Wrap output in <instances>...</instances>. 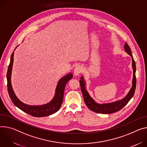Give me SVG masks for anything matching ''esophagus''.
Returning a JSON list of instances; mask_svg holds the SVG:
<instances>
[{"label":"esophagus","instance_id":"1","mask_svg":"<svg viewBox=\"0 0 147 147\" xmlns=\"http://www.w3.org/2000/svg\"><path fill=\"white\" fill-rule=\"evenodd\" d=\"M83 71V68L81 65H78L75 68L74 70V74L76 76H78L80 74L82 73Z\"/></svg>","mask_w":147,"mask_h":147}]
</instances>
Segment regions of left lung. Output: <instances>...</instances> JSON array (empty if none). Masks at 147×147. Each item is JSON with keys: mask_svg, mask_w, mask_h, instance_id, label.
Masks as SVG:
<instances>
[{"mask_svg": "<svg viewBox=\"0 0 147 147\" xmlns=\"http://www.w3.org/2000/svg\"><path fill=\"white\" fill-rule=\"evenodd\" d=\"M124 49L127 54H128L132 58V67L133 69V77L132 81V87L130 88L129 92L127 96L123 99L115 101L114 102L105 103V104H99L96 102L94 99L91 97L89 93L86 90V81L83 76L81 77V80H80V84L81 90L83 96V98L84 102L87 107L91 111L100 114H111L115 113L122 109L124 106H125L129 101L131 99L134 94L136 87V62L133 59L131 50L129 46L127 43H125Z\"/></svg>", "mask_w": 147, "mask_h": 147, "instance_id": "8db88e82", "label": "left lung"}]
</instances>
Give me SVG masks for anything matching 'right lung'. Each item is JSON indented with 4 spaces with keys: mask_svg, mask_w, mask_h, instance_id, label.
Returning a JSON list of instances; mask_svg holds the SVG:
<instances>
[{
    "mask_svg": "<svg viewBox=\"0 0 147 147\" xmlns=\"http://www.w3.org/2000/svg\"><path fill=\"white\" fill-rule=\"evenodd\" d=\"M13 57H14V51L13 52L11 55L10 61L7 72V90L9 96L13 103L24 113L36 117L48 116L59 111L63 102L65 85L72 78V73H70L66 74L59 80L56 88L55 96L49 102L39 105H28L23 103L17 97L12 88L11 83V76L13 63Z\"/></svg>",
    "mask_w": 147,
    "mask_h": 147,
    "instance_id": "add662e5",
    "label": "right lung"
}]
</instances>
